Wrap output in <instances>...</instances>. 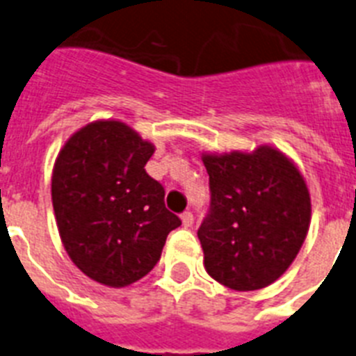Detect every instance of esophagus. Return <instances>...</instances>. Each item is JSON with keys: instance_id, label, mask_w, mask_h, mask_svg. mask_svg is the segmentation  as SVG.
Returning <instances> with one entry per match:
<instances>
[{"instance_id": "obj_1", "label": "esophagus", "mask_w": 356, "mask_h": 356, "mask_svg": "<svg viewBox=\"0 0 356 356\" xmlns=\"http://www.w3.org/2000/svg\"><path fill=\"white\" fill-rule=\"evenodd\" d=\"M181 218H182V225H184V227H191V225H193V213L191 211H184L181 215Z\"/></svg>"}]
</instances>
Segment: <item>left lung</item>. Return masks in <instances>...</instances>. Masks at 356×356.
<instances>
[{"mask_svg": "<svg viewBox=\"0 0 356 356\" xmlns=\"http://www.w3.org/2000/svg\"><path fill=\"white\" fill-rule=\"evenodd\" d=\"M211 202L199 240L209 276L233 290H258L285 274L298 256L312 202L307 182L277 148L202 154Z\"/></svg>", "mask_w": 356, "mask_h": 356, "instance_id": "left-lung-1", "label": "left lung"}]
</instances>
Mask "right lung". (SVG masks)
<instances>
[{"mask_svg": "<svg viewBox=\"0 0 356 356\" xmlns=\"http://www.w3.org/2000/svg\"><path fill=\"white\" fill-rule=\"evenodd\" d=\"M154 145L116 120L88 123L58 152L51 202L64 249L86 276L127 286L147 276L181 218L147 174Z\"/></svg>", "mask_w": 356, "mask_h": 356, "instance_id": "add662e5", "label": "right lung"}]
</instances>
